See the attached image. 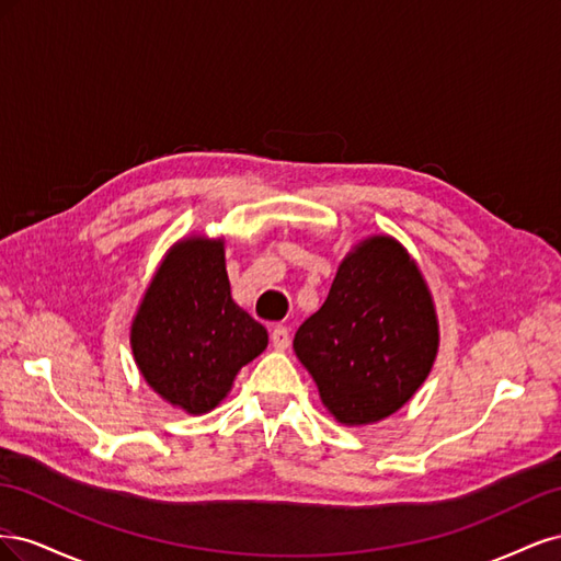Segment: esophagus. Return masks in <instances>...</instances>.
Wrapping results in <instances>:
<instances>
[{"mask_svg":"<svg viewBox=\"0 0 561 561\" xmlns=\"http://www.w3.org/2000/svg\"><path fill=\"white\" fill-rule=\"evenodd\" d=\"M271 342H274L276 348H287L290 346V330H287L285 325H276L274 332H271Z\"/></svg>","mask_w":561,"mask_h":561,"instance_id":"obj_1","label":"esophagus"}]
</instances>
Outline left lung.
Masks as SVG:
<instances>
[{
  "label": "left lung",
  "mask_w": 561,
  "mask_h": 561,
  "mask_svg": "<svg viewBox=\"0 0 561 561\" xmlns=\"http://www.w3.org/2000/svg\"><path fill=\"white\" fill-rule=\"evenodd\" d=\"M293 346L342 423L363 426L398 412L437 353L431 293L410 254L388 236L351 252Z\"/></svg>",
  "instance_id": "left-lung-1"
}]
</instances>
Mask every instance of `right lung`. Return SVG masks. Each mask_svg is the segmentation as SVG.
I'll return each mask as SVG.
<instances>
[{
  "instance_id": "right-lung-1",
  "label": "right lung",
  "mask_w": 561,
  "mask_h": 561,
  "mask_svg": "<svg viewBox=\"0 0 561 561\" xmlns=\"http://www.w3.org/2000/svg\"><path fill=\"white\" fill-rule=\"evenodd\" d=\"M266 344L262 322L231 299L222 241L192 239L168 252L130 330L147 383L192 414L210 412Z\"/></svg>"
}]
</instances>
